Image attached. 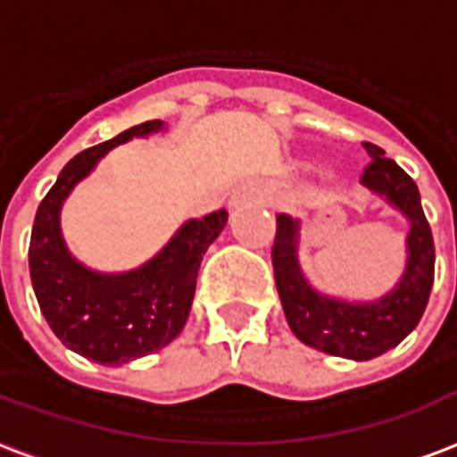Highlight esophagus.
Wrapping results in <instances>:
<instances>
[{
	"label": "esophagus",
	"mask_w": 457,
	"mask_h": 457,
	"mask_svg": "<svg viewBox=\"0 0 457 457\" xmlns=\"http://www.w3.org/2000/svg\"><path fill=\"white\" fill-rule=\"evenodd\" d=\"M268 201H270V198H268V189L263 184L246 182L235 191V196H232V208H242V205H266Z\"/></svg>",
	"instance_id": "1"
}]
</instances>
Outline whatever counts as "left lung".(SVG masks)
I'll use <instances>...</instances> for the list:
<instances>
[{"mask_svg": "<svg viewBox=\"0 0 457 457\" xmlns=\"http://www.w3.org/2000/svg\"><path fill=\"white\" fill-rule=\"evenodd\" d=\"M371 155L360 182L388 201L410 220L407 268L398 287L378 302L350 304L312 290L297 263V222L278 215L273 242L275 287L292 333L304 345L333 357L371 360L403 343L422 319L434 285V237L422 211L420 189L410 174L386 158V151L364 141Z\"/></svg>", "mask_w": 457, "mask_h": 457, "instance_id": "obj_1", "label": "left lung"}]
</instances>
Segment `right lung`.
Instances as JSON below:
<instances>
[{
    "mask_svg": "<svg viewBox=\"0 0 457 457\" xmlns=\"http://www.w3.org/2000/svg\"><path fill=\"white\" fill-rule=\"evenodd\" d=\"M162 127L160 120L144 121L79 153L59 172L35 213L28 263L40 312L69 350L104 367L158 353L182 333L201 259L228 222V211L184 222L155 259L120 275L88 270L66 252L59 208L69 191L110 148Z\"/></svg>",
    "mask_w": 457,
    "mask_h": 457,
    "instance_id": "add662e5",
    "label": "right lung"
}]
</instances>
